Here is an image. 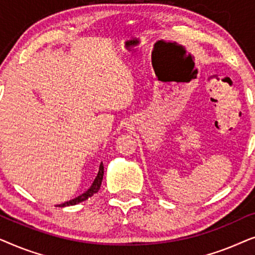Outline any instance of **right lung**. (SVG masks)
<instances>
[{"label": "right lung", "mask_w": 255, "mask_h": 255, "mask_svg": "<svg viewBox=\"0 0 255 255\" xmlns=\"http://www.w3.org/2000/svg\"><path fill=\"white\" fill-rule=\"evenodd\" d=\"M103 174H104V167H103V163H101L99 173H97V176L95 177V180H94L92 187H90L89 189L86 191V193L81 194L78 197L73 198V200H71V201H67V202H65V203L59 204L58 207L59 208H64V207H68V205H75V204L81 203V202H83V201L88 200L89 197H92L94 194H96L97 191L100 190L101 183H102V180H103Z\"/></svg>", "instance_id": "1"}]
</instances>
